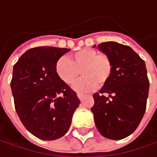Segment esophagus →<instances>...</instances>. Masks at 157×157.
Listing matches in <instances>:
<instances>
[{"instance_id":"1","label":"esophagus","mask_w":157,"mask_h":157,"mask_svg":"<svg viewBox=\"0 0 157 157\" xmlns=\"http://www.w3.org/2000/svg\"><path fill=\"white\" fill-rule=\"evenodd\" d=\"M77 96H78V98L79 100H83V99H84V97H85L86 95H85V94H79V93H78V94H77Z\"/></svg>"}]
</instances>
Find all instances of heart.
Here are the masks:
<instances>
[{
  "label": "heart",
  "instance_id": "heart-1",
  "mask_svg": "<svg viewBox=\"0 0 157 157\" xmlns=\"http://www.w3.org/2000/svg\"><path fill=\"white\" fill-rule=\"evenodd\" d=\"M113 64L105 53H99L93 48H84L71 55L70 59L62 57L55 63L58 78L67 85H72L80 74L83 77L73 86L78 92H89L104 86L111 78Z\"/></svg>",
  "mask_w": 157,
  "mask_h": 157
}]
</instances>
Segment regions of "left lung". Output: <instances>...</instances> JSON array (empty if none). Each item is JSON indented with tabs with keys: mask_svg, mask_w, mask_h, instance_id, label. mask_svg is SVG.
Returning <instances> with one entry per match:
<instances>
[{
	"mask_svg": "<svg viewBox=\"0 0 157 157\" xmlns=\"http://www.w3.org/2000/svg\"><path fill=\"white\" fill-rule=\"evenodd\" d=\"M98 48L111 57L113 70L107 84L94 94L91 111L102 136L121 140L137 128L144 115L149 88L147 69L145 62L128 46L105 42Z\"/></svg>",
	"mask_w": 157,
	"mask_h": 157,
	"instance_id": "obj_1",
	"label": "left lung"
}]
</instances>
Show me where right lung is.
I'll list each match as a JSON object with an SVG mask.
<instances>
[{"mask_svg": "<svg viewBox=\"0 0 157 157\" xmlns=\"http://www.w3.org/2000/svg\"><path fill=\"white\" fill-rule=\"evenodd\" d=\"M68 52L51 46L29 49L13 68L10 86L15 111L26 129L42 140L64 136L80 103L55 71L57 59Z\"/></svg>", "mask_w": 157, "mask_h": 157, "instance_id": "1", "label": "right lung"}]
</instances>
